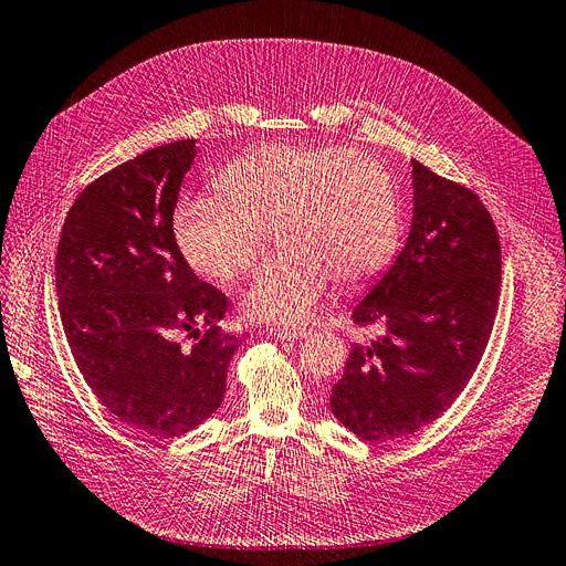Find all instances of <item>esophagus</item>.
Returning <instances> with one entry per match:
<instances>
[{
	"label": "esophagus",
	"mask_w": 566,
	"mask_h": 566,
	"mask_svg": "<svg viewBox=\"0 0 566 566\" xmlns=\"http://www.w3.org/2000/svg\"><path fill=\"white\" fill-rule=\"evenodd\" d=\"M268 333L275 335L277 339L293 342V339H303L307 335V328H270Z\"/></svg>",
	"instance_id": "34e87169"
}]
</instances>
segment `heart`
I'll return each instance as SVG.
<instances>
[{
    "label": "heart",
    "instance_id": "b5f03b06",
    "mask_svg": "<svg viewBox=\"0 0 566 566\" xmlns=\"http://www.w3.org/2000/svg\"><path fill=\"white\" fill-rule=\"evenodd\" d=\"M217 187L178 203L176 240L193 270L229 284L275 229L284 252L259 265L242 291V310L256 322L303 324L333 280L363 284L396 256L398 189L370 155L268 145L229 164Z\"/></svg>",
    "mask_w": 566,
    "mask_h": 566
}]
</instances>
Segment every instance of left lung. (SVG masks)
I'll list each match as a JSON object with an SVG mask.
<instances>
[{
    "label": "left lung",
    "mask_w": 566,
    "mask_h": 566,
    "mask_svg": "<svg viewBox=\"0 0 566 566\" xmlns=\"http://www.w3.org/2000/svg\"><path fill=\"white\" fill-rule=\"evenodd\" d=\"M402 252L354 307L386 333L354 344L331 390L335 419L365 441L400 439L444 413L472 379L500 305L502 250L479 196L411 161Z\"/></svg>",
    "instance_id": "8db88e82"
}]
</instances>
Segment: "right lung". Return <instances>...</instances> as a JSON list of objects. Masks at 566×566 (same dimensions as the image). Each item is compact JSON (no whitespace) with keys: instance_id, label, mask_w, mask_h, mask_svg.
<instances>
[{"instance_id":"add662e5","label":"right lung","mask_w":566,"mask_h":566,"mask_svg":"<svg viewBox=\"0 0 566 566\" xmlns=\"http://www.w3.org/2000/svg\"><path fill=\"white\" fill-rule=\"evenodd\" d=\"M193 157V138L176 140L96 178L73 201L55 256L60 318L83 379L122 423L155 439L217 411L240 339L217 326L227 296L196 277L176 242Z\"/></svg>"}]
</instances>
